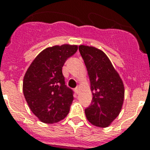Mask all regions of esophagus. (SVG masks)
<instances>
[{
	"label": "esophagus",
	"instance_id": "34e87169",
	"mask_svg": "<svg viewBox=\"0 0 150 150\" xmlns=\"http://www.w3.org/2000/svg\"><path fill=\"white\" fill-rule=\"evenodd\" d=\"M75 92L76 93H79V86L76 87V88L75 89Z\"/></svg>",
	"mask_w": 150,
	"mask_h": 150
}]
</instances>
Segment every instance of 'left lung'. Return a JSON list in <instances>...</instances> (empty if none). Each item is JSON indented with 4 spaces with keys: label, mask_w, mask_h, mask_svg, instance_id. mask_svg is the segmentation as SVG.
<instances>
[{
    "label": "left lung",
    "mask_w": 150,
    "mask_h": 150,
    "mask_svg": "<svg viewBox=\"0 0 150 150\" xmlns=\"http://www.w3.org/2000/svg\"><path fill=\"white\" fill-rule=\"evenodd\" d=\"M79 50L88 71L93 93L91 104L85 114L92 125L106 128L121 112L125 97L123 82L104 52L85 45H80Z\"/></svg>",
    "instance_id": "left-lung-1"
}]
</instances>
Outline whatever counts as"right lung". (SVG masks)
<instances>
[{
	"mask_svg": "<svg viewBox=\"0 0 150 150\" xmlns=\"http://www.w3.org/2000/svg\"><path fill=\"white\" fill-rule=\"evenodd\" d=\"M77 50L78 46L69 44L46 48L25 74V98L32 112L43 123H57L69 113L73 91L66 86L62 67Z\"/></svg>",
	"mask_w": 150,
	"mask_h": 150,
	"instance_id": "add662e5",
	"label": "right lung"
}]
</instances>
